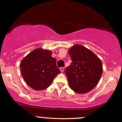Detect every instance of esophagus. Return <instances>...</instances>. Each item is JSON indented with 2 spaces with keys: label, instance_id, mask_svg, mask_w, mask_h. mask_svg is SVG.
Returning a JSON list of instances; mask_svg holds the SVG:
<instances>
[{
  "label": "esophagus",
  "instance_id": "34e87169",
  "mask_svg": "<svg viewBox=\"0 0 122 122\" xmlns=\"http://www.w3.org/2000/svg\"><path fill=\"white\" fill-rule=\"evenodd\" d=\"M60 71H61V72H64V68H63V67H62V68H60Z\"/></svg>",
  "mask_w": 122,
  "mask_h": 122
}]
</instances>
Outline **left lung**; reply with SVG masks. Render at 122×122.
Masks as SVG:
<instances>
[{
    "instance_id": "1",
    "label": "left lung",
    "mask_w": 122,
    "mask_h": 122,
    "mask_svg": "<svg viewBox=\"0 0 122 122\" xmlns=\"http://www.w3.org/2000/svg\"><path fill=\"white\" fill-rule=\"evenodd\" d=\"M72 64L65 70L69 86L78 93H87L99 82L103 72L101 60L90 50L76 45L68 51Z\"/></svg>"
}]
</instances>
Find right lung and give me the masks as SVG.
<instances>
[{
    "mask_svg": "<svg viewBox=\"0 0 122 122\" xmlns=\"http://www.w3.org/2000/svg\"><path fill=\"white\" fill-rule=\"evenodd\" d=\"M20 71L25 81L35 90L49 87L54 77L59 74L56 60L49 50L38 48L29 53L20 63Z\"/></svg>",
    "mask_w": 122,
    "mask_h": 122,
    "instance_id": "add662e5",
    "label": "right lung"
}]
</instances>
